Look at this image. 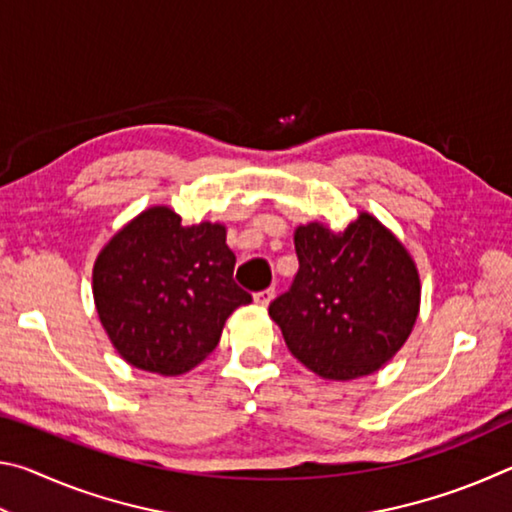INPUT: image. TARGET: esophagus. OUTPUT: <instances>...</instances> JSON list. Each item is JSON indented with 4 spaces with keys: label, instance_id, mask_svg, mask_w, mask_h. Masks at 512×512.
<instances>
[{
    "label": "esophagus",
    "instance_id": "obj_1",
    "mask_svg": "<svg viewBox=\"0 0 512 512\" xmlns=\"http://www.w3.org/2000/svg\"><path fill=\"white\" fill-rule=\"evenodd\" d=\"M253 298H255V302H257V305H259V307H268V305H271V300L275 298V289L271 287V289L257 291Z\"/></svg>",
    "mask_w": 512,
    "mask_h": 512
}]
</instances>
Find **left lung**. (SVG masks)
Listing matches in <instances>:
<instances>
[{
    "mask_svg": "<svg viewBox=\"0 0 512 512\" xmlns=\"http://www.w3.org/2000/svg\"><path fill=\"white\" fill-rule=\"evenodd\" d=\"M300 268L268 314L287 348L325 379L372 375L409 339L420 311L411 255L375 216L343 232L307 223L293 235Z\"/></svg>",
    "mask_w": 512,
    "mask_h": 512,
    "instance_id": "obj_1",
    "label": "left lung"
}]
</instances>
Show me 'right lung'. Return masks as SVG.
<instances>
[{
  "label": "right lung",
  "mask_w": 512,
  "mask_h": 512,
  "mask_svg": "<svg viewBox=\"0 0 512 512\" xmlns=\"http://www.w3.org/2000/svg\"><path fill=\"white\" fill-rule=\"evenodd\" d=\"M225 225H183L149 207L112 237L94 262L92 293L103 329L131 366L183 375L221 339L228 316L253 296L232 280Z\"/></svg>",
  "instance_id": "right-lung-1"
}]
</instances>
